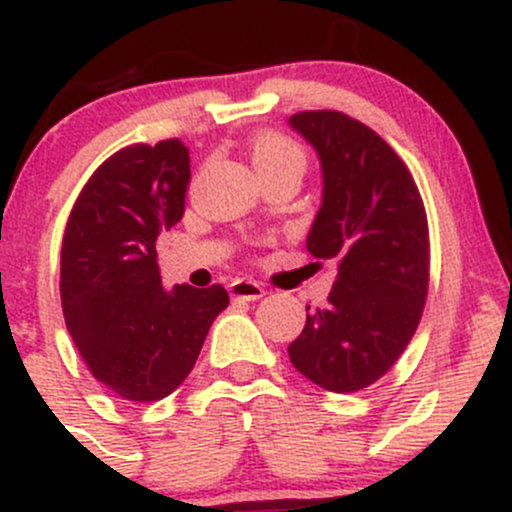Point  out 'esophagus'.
I'll return each instance as SVG.
<instances>
[{"instance_id":"obj_1","label":"esophagus","mask_w":512,"mask_h":512,"mask_svg":"<svg viewBox=\"0 0 512 512\" xmlns=\"http://www.w3.org/2000/svg\"><path fill=\"white\" fill-rule=\"evenodd\" d=\"M228 291H231L233 301H260L264 296L262 286L250 279H236L231 286H228Z\"/></svg>"}]
</instances>
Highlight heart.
Segmentation results:
<instances>
[{
	"mask_svg": "<svg viewBox=\"0 0 512 512\" xmlns=\"http://www.w3.org/2000/svg\"><path fill=\"white\" fill-rule=\"evenodd\" d=\"M252 163H255L257 173H267V170L281 168V166H301L305 163V156L301 146L291 139L281 137V134H260L252 142Z\"/></svg>",
	"mask_w": 512,
	"mask_h": 512,
	"instance_id": "obj_1",
	"label": "heart"
}]
</instances>
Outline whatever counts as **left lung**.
Instances as JSON below:
<instances>
[{"mask_svg": "<svg viewBox=\"0 0 512 512\" xmlns=\"http://www.w3.org/2000/svg\"><path fill=\"white\" fill-rule=\"evenodd\" d=\"M322 163V207L308 233L339 272L325 308L310 310L289 358L330 392L373 385L397 363L428 296V221L407 163L380 134L339 113L291 115Z\"/></svg>", "mask_w": 512, "mask_h": 512, "instance_id": "1", "label": "left lung"}]
</instances>
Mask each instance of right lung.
I'll use <instances>...</instances> for the list:
<instances>
[{
	"mask_svg": "<svg viewBox=\"0 0 512 512\" xmlns=\"http://www.w3.org/2000/svg\"><path fill=\"white\" fill-rule=\"evenodd\" d=\"M187 185L180 139L125 146L88 178L64 228V322L93 378L129 402L170 395L228 305L219 284L161 286L156 238L182 219Z\"/></svg>",
	"mask_w": 512,
	"mask_h": 512,
	"instance_id": "1",
	"label": "right lung"
}]
</instances>
